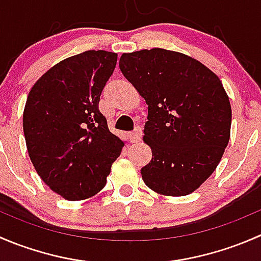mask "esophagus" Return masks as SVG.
Here are the masks:
<instances>
[{"mask_svg": "<svg viewBox=\"0 0 261 261\" xmlns=\"http://www.w3.org/2000/svg\"><path fill=\"white\" fill-rule=\"evenodd\" d=\"M130 136H131V141H133V143H139V141L141 140V136H143V130H141L140 126L135 127V130L130 134Z\"/></svg>", "mask_w": 261, "mask_h": 261, "instance_id": "34e87169", "label": "esophagus"}]
</instances>
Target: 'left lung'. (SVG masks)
Wrapping results in <instances>:
<instances>
[{
	"instance_id": "left-lung-1",
	"label": "left lung",
	"mask_w": 261,
	"mask_h": 261,
	"mask_svg": "<svg viewBox=\"0 0 261 261\" xmlns=\"http://www.w3.org/2000/svg\"><path fill=\"white\" fill-rule=\"evenodd\" d=\"M125 78L144 97V141L152 158L141 168L150 189L180 197L215 172L230 140L231 105L220 78L181 53L160 48L125 53Z\"/></svg>"
}]
</instances>
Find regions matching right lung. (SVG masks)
Returning <instances> with one entry per match:
<instances>
[{
  "instance_id": "add662e5",
  "label": "right lung",
  "mask_w": 261,
  "mask_h": 261,
  "mask_svg": "<svg viewBox=\"0 0 261 261\" xmlns=\"http://www.w3.org/2000/svg\"><path fill=\"white\" fill-rule=\"evenodd\" d=\"M116 62V53H81L50 68L29 92L22 117L29 156L44 183L68 201L98 193L125 145L98 109Z\"/></svg>"
}]
</instances>
